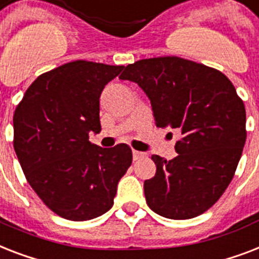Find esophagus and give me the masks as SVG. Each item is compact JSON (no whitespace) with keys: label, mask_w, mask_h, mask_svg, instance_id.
<instances>
[{"label":"esophagus","mask_w":259,"mask_h":259,"mask_svg":"<svg viewBox=\"0 0 259 259\" xmlns=\"http://www.w3.org/2000/svg\"><path fill=\"white\" fill-rule=\"evenodd\" d=\"M132 155H134V160H139V159L144 158V152H140V151H136L134 150L132 151Z\"/></svg>","instance_id":"1"}]
</instances>
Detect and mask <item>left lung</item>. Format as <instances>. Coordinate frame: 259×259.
I'll return each mask as SVG.
<instances>
[{
    "label": "left lung",
    "mask_w": 259,
    "mask_h": 259,
    "mask_svg": "<svg viewBox=\"0 0 259 259\" xmlns=\"http://www.w3.org/2000/svg\"><path fill=\"white\" fill-rule=\"evenodd\" d=\"M121 80L150 97L156 127L181 132L177 158L152 155L154 178L144 182L148 207L169 219L203 214L234 178L246 142V111L233 82L215 68L177 56L139 60Z\"/></svg>",
    "instance_id": "left-lung-1"
}]
</instances>
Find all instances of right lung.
Instances as JSON below:
<instances>
[{"label":"right lung","mask_w":259,"mask_h":259,"mask_svg":"<svg viewBox=\"0 0 259 259\" xmlns=\"http://www.w3.org/2000/svg\"><path fill=\"white\" fill-rule=\"evenodd\" d=\"M85 60L40 74L14 111L13 146L26 181L47 207L69 221H90L112 207L132 163L127 144L101 148V91L123 71Z\"/></svg>","instance_id":"right-lung-1"}]
</instances>
